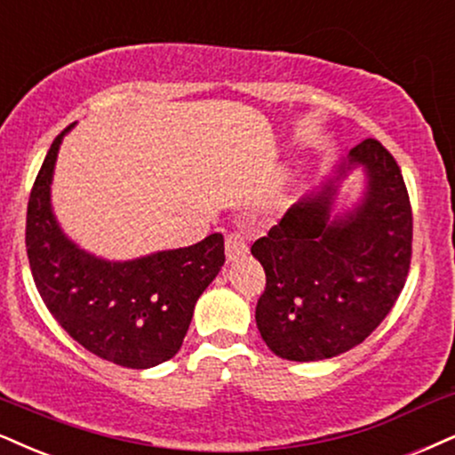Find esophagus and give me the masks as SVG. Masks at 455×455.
Segmentation results:
<instances>
[{"label": "esophagus", "mask_w": 455, "mask_h": 455, "mask_svg": "<svg viewBox=\"0 0 455 455\" xmlns=\"http://www.w3.org/2000/svg\"><path fill=\"white\" fill-rule=\"evenodd\" d=\"M249 253V244L246 238L240 232H229L226 236V257L228 261H236L238 257H244Z\"/></svg>", "instance_id": "obj_1"}]
</instances>
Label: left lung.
<instances>
[{
    "label": "left lung",
    "mask_w": 455,
    "mask_h": 455,
    "mask_svg": "<svg viewBox=\"0 0 455 455\" xmlns=\"http://www.w3.org/2000/svg\"><path fill=\"white\" fill-rule=\"evenodd\" d=\"M352 164H363L369 177L355 212L329 221L335 194L329 183L291 206L251 246L266 270L257 327L274 355L287 361H323L361 344L405 287L413 215L401 168L378 139L352 148Z\"/></svg>",
    "instance_id": "obj_1"
}]
</instances>
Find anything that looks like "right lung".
<instances>
[{"instance_id": "1", "label": "right lung", "mask_w": 455, "mask_h": 455, "mask_svg": "<svg viewBox=\"0 0 455 455\" xmlns=\"http://www.w3.org/2000/svg\"><path fill=\"white\" fill-rule=\"evenodd\" d=\"M65 132L50 145L27 204L25 244L36 287L56 323L88 352L128 369L154 367L181 347L196 301L226 261L223 236L211 234L198 244L126 263L84 253L50 211Z\"/></svg>"}]
</instances>
